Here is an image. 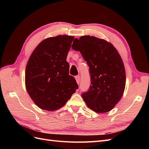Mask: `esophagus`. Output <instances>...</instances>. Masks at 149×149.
<instances>
[{
  "mask_svg": "<svg viewBox=\"0 0 149 149\" xmlns=\"http://www.w3.org/2000/svg\"><path fill=\"white\" fill-rule=\"evenodd\" d=\"M75 79H76V83H77L78 84H79V82H80V77H79V76H75Z\"/></svg>",
  "mask_w": 149,
  "mask_h": 149,
  "instance_id": "obj_1",
  "label": "esophagus"
}]
</instances>
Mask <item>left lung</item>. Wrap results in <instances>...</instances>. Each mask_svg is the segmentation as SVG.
Listing matches in <instances>:
<instances>
[{
	"label": "left lung",
	"instance_id": "obj_1",
	"mask_svg": "<svg viewBox=\"0 0 149 149\" xmlns=\"http://www.w3.org/2000/svg\"><path fill=\"white\" fill-rule=\"evenodd\" d=\"M74 41L72 48L79 51L89 67L91 86L81 94L87 106L97 113L112 110L123 97L125 71L123 60L112 45L89 35Z\"/></svg>",
	"mask_w": 149,
	"mask_h": 149
}]
</instances>
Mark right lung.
<instances>
[{
  "label": "right lung",
  "mask_w": 149,
  "mask_h": 149,
  "mask_svg": "<svg viewBox=\"0 0 149 149\" xmlns=\"http://www.w3.org/2000/svg\"><path fill=\"white\" fill-rule=\"evenodd\" d=\"M73 36L43 40L30 55L25 69V87L40 109L53 111L63 106L78 86L69 74L66 57Z\"/></svg>",
  "instance_id": "1"
}]
</instances>
